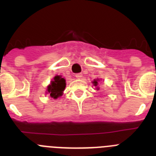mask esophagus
I'll return each instance as SVG.
<instances>
[{
  "label": "esophagus",
  "mask_w": 156,
  "mask_h": 156,
  "mask_svg": "<svg viewBox=\"0 0 156 156\" xmlns=\"http://www.w3.org/2000/svg\"><path fill=\"white\" fill-rule=\"evenodd\" d=\"M82 76H83V74L81 73L76 74V77L77 79H80V78H82Z\"/></svg>",
  "instance_id": "34e87169"
}]
</instances>
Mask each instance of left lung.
<instances>
[{
    "label": "left lung",
    "mask_w": 156,
    "mask_h": 156,
    "mask_svg": "<svg viewBox=\"0 0 156 156\" xmlns=\"http://www.w3.org/2000/svg\"><path fill=\"white\" fill-rule=\"evenodd\" d=\"M93 83H94V86H97L98 85V80H94V82H93Z\"/></svg>",
    "instance_id": "1"
}]
</instances>
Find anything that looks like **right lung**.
Returning a JSON list of instances; mask_svg holds the SVG:
<instances>
[{
    "instance_id": "add662e5",
    "label": "right lung",
    "mask_w": 156,
    "mask_h": 156,
    "mask_svg": "<svg viewBox=\"0 0 156 156\" xmlns=\"http://www.w3.org/2000/svg\"><path fill=\"white\" fill-rule=\"evenodd\" d=\"M65 87H66V80L62 78L60 76H56L51 81V84L48 87L47 93L49 94L51 98L56 99L62 95Z\"/></svg>"
}]
</instances>
